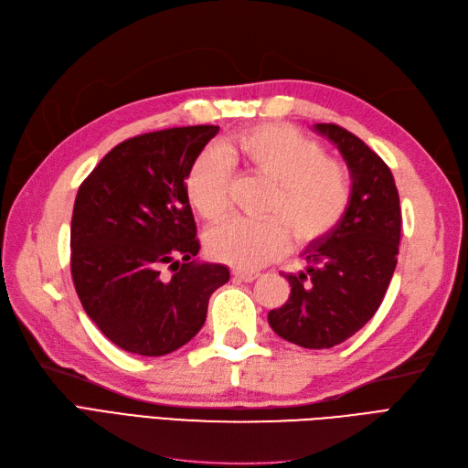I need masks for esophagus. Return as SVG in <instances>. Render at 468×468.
<instances>
[{"label":"esophagus","mask_w":468,"mask_h":468,"mask_svg":"<svg viewBox=\"0 0 468 468\" xmlns=\"http://www.w3.org/2000/svg\"><path fill=\"white\" fill-rule=\"evenodd\" d=\"M232 275H234V279L244 281V282H251V281H256V279L260 277L258 273H253V271H242V269H234Z\"/></svg>","instance_id":"34e87169"}]
</instances>
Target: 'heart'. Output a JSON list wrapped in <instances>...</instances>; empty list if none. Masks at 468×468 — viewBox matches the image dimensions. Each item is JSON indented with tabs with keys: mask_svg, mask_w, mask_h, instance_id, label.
Segmentation results:
<instances>
[{
	"mask_svg": "<svg viewBox=\"0 0 468 468\" xmlns=\"http://www.w3.org/2000/svg\"><path fill=\"white\" fill-rule=\"evenodd\" d=\"M220 153L271 187L261 207L267 218H234L207 234L212 260L256 269L279 258L289 238L301 250L320 244L347 215L353 195L347 165L324 155L316 140L292 126H253L224 140ZM221 156L201 152L186 176L187 201L207 222L220 220L230 207V174Z\"/></svg>",
	"mask_w": 468,
	"mask_h": 468,
	"instance_id": "b5f03b06",
	"label": "heart"
}]
</instances>
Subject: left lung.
Segmentation results:
<instances>
[{"instance_id": "1", "label": "left lung", "mask_w": 468, "mask_h": 468, "mask_svg": "<svg viewBox=\"0 0 468 468\" xmlns=\"http://www.w3.org/2000/svg\"><path fill=\"white\" fill-rule=\"evenodd\" d=\"M342 152L351 174V205L337 229L304 250L306 271L285 275L291 294L269 310L273 332L308 349L346 342L385 299L399 261L400 199L388 165L361 138L337 124H316Z\"/></svg>"}]
</instances>
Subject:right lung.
<instances>
[{
	"label": "right lung",
	"instance_id": "add662e5",
	"mask_svg": "<svg viewBox=\"0 0 468 468\" xmlns=\"http://www.w3.org/2000/svg\"><path fill=\"white\" fill-rule=\"evenodd\" d=\"M215 124L124 140L78 189L69 230L72 279L83 310L112 344L160 357L203 328L229 267L197 261L199 239L186 176ZM169 266L172 278L161 275Z\"/></svg>",
	"mask_w": 468,
	"mask_h": 468
}]
</instances>
